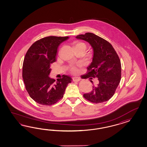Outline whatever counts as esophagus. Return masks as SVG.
Here are the masks:
<instances>
[{
	"label": "esophagus",
	"instance_id": "esophagus-1",
	"mask_svg": "<svg viewBox=\"0 0 147 147\" xmlns=\"http://www.w3.org/2000/svg\"><path fill=\"white\" fill-rule=\"evenodd\" d=\"M80 80H81V79H80V78H79V77L75 76V77H73V81H75V82H78V81H79Z\"/></svg>",
	"mask_w": 147,
	"mask_h": 147
}]
</instances>
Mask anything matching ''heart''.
I'll use <instances>...</instances> for the list:
<instances>
[{
	"mask_svg": "<svg viewBox=\"0 0 147 147\" xmlns=\"http://www.w3.org/2000/svg\"><path fill=\"white\" fill-rule=\"evenodd\" d=\"M72 71L73 73H76L78 71V69L76 68V67H74V68H72Z\"/></svg>",
	"mask_w": 147,
	"mask_h": 147,
	"instance_id": "b5f03b06",
	"label": "heart"
}]
</instances>
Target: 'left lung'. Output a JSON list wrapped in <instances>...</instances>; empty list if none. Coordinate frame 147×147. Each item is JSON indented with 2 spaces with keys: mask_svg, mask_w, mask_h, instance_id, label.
Here are the masks:
<instances>
[{
  "mask_svg": "<svg viewBox=\"0 0 147 147\" xmlns=\"http://www.w3.org/2000/svg\"><path fill=\"white\" fill-rule=\"evenodd\" d=\"M76 38L88 42L93 51L92 61L87 67L88 71L85 78H96L99 81L98 86H93L90 93L84 94V97L96 103L107 101L113 96L120 82L119 57L108 41L92 33L80 34Z\"/></svg>",
  "mask_w": 147,
  "mask_h": 147,
  "instance_id": "left-lung-1",
  "label": "left lung"
}]
</instances>
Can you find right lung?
I'll use <instances>...</instances> for the list:
<instances>
[{
    "label": "right lung",
    "instance_id": "add662e5",
    "mask_svg": "<svg viewBox=\"0 0 147 147\" xmlns=\"http://www.w3.org/2000/svg\"><path fill=\"white\" fill-rule=\"evenodd\" d=\"M68 36H49L36 41L28 49L22 65V78L30 97L39 104L49 106L62 98L71 78L63 75L55 81L49 77L51 65L56 61L58 47Z\"/></svg>",
    "mask_w": 147,
    "mask_h": 147
}]
</instances>
